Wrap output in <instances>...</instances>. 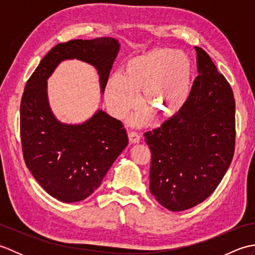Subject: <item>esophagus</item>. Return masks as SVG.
<instances>
[{
  "label": "esophagus",
  "mask_w": 255,
  "mask_h": 255,
  "mask_svg": "<svg viewBox=\"0 0 255 255\" xmlns=\"http://www.w3.org/2000/svg\"><path fill=\"white\" fill-rule=\"evenodd\" d=\"M128 137H129V141H130L131 143H138L140 141V134L136 131L129 132Z\"/></svg>",
  "instance_id": "1"
}]
</instances>
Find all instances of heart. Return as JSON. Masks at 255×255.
Returning <instances> with one entry per match:
<instances>
[{"instance_id": "b5f03b06", "label": "heart", "mask_w": 255, "mask_h": 255, "mask_svg": "<svg viewBox=\"0 0 255 255\" xmlns=\"http://www.w3.org/2000/svg\"><path fill=\"white\" fill-rule=\"evenodd\" d=\"M191 80L192 63L186 55L156 48L128 60L123 74L112 75L106 102L117 117H123L138 104L137 92L143 90L142 104L156 117H171L185 104Z\"/></svg>"}]
</instances>
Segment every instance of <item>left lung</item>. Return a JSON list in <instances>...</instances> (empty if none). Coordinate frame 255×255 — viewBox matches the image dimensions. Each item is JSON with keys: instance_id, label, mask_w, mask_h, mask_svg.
Segmentation results:
<instances>
[{"instance_id": "obj_1", "label": "left lung", "mask_w": 255, "mask_h": 255, "mask_svg": "<svg viewBox=\"0 0 255 255\" xmlns=\"http://www.w3.org/2000/svg\"><path fill=\"white\" fill-rule=\"evenodd\" d=\"M185 104L144 132L151 151L150 192L171 211L194 207L223 180L235 154L236 104L228 81L204 49Z\"/></svg>"}]
</instances>
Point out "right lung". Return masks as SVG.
<instances>
[{"label": "right lung", "instance_id": "right-lung-1", "mask_svg": "<svg viewBox=\"0 0 255 255\" xmlns=\"http://www.w3.org/2000/svg\"><path fill=\"white\" fill-rule=\"evenodd\" d=\"M119 44L110 37L61 42L30 75L20 102V142L26 166L45 191L64 203L83 200L99 187L128 144L124 125L99 111L82 125L59 123L47 100V79L64 59L97 69L104 91Z\"/></svg>", "mask_w": 255, "mask_h": 255}]
</instances>
